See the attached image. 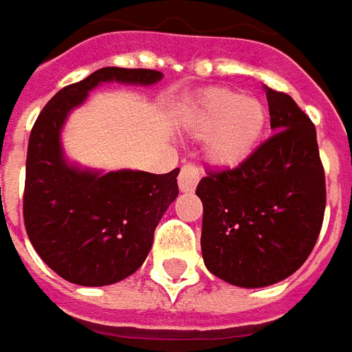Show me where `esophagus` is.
<instances>
[{
	"mask_svg": "<svg viewBox=\"0 0 352 352\" xmlns=\"http://www.w3.org/2000/svg\"><path fill=\"white\" fill-rule=\"evenodd\" d=\"M199 179H200L199 167H197L195 164H187L181 167V173H179L177 183H179V188H181L183 192H192L195 187H197V183H199Z\"/></svg>",
	"mask_w": 352,
	"mask_h": 352,
	"instance_id": "34e87169",
	"label": "esophagus"
}]
</instances>
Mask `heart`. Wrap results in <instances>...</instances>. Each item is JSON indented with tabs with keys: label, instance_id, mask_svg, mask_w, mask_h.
<instances>
[{
	"label": "heart",
	"instance_id": "obj_1",
	"mask_svg": "<svg viewBox=\"0 0 352 352\" xmlns=\"http://www.w3.org/2000/svg\"><path fill=\"white\" fill-rule=\"evenodd\" d=\"M188 124L206 138V157L214 165L234 167L257 150L267 126V109L255 97L232 89H210L200 97Z\"/></svg>",
	"mask_w": 352,
	"mask_h": 352
}]
</instances>
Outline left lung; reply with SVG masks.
<instances>
[{
    "label": "left lung",
    "instance_id": "1",
    "mask_svg": "<svg viewBox=\"0 0 352 352\" xmlns=\"http://www.w3.org/2000/svg\"><path fill=\"white\" fill-rule=\"evenodd\" d=\"M271 128L245 162L208 171L202 200V259L241 288L285 280L308 259L325 212V173L316 126L290 95L265 87Z\"/></svg>",
    "mask_w": 352,
    "mask_h": 352
}]
</instances>
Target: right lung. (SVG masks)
Returning <instances> with one entry per match:
<instances>
[{"mask_svg":"<svg viewBox=\"0 0 352 352\" xmlns=\"http://www.w3.org/2000/svg\"><path fill=\"white\" fill-rule=\"evenodd\" d=\"M162 78L155 69L101 67L56 93L32 126L23 197L27 236L41 259L74 285H115L138 271L155 226L179 195V169L103 173L67 164L64 122L101 83L152 85Z\"/></svg>","mask_w":352,"mask_h":352,"instance_id":"right-lung-1","label":"right lung"}]
</instances>
